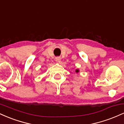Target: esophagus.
I'll list each match as a JSON object with an SVG mask.
<instances>
[{
    "mask_svg": "<svg viewBox=\"0 0 124 124\" xmlns=\"http://www.w3.org/2000/svg\"><path fill=\"white\" fill-rule=\"evenodd\" d=\"M55 59H56V62H60L61 61V58L59 57V56H58V57H56V58H55Z\"/></svg>",
    "mask_w": 124,
    "mask_h": 124,
    "instance_id": "esophagus-1",
    "label": "esophagus"
}]
</instances>
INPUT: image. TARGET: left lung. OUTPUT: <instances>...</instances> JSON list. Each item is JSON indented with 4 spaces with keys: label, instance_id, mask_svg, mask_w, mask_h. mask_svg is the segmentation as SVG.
<instances>
[{
    "label": "left lung",
    "instance_id": "obj_1",
    "mask_svg": "<svg viewBox=\"0 0 124 124\" xmlns=\"http://www.w3.org/2000/svg\"><path fill=\"white\" fill-rule=\"evenodd\" d=\"M75 72H76V73H78V72H79V69H76V71H75Z\"/></svg>",
    "mask_w": 124,
    "mask_h": 124
}]
</instances>
